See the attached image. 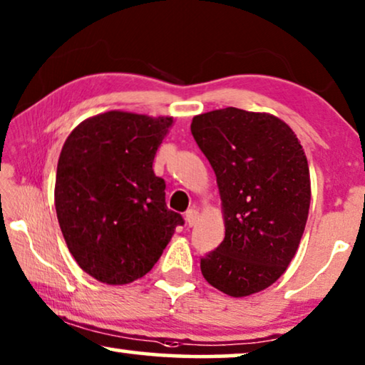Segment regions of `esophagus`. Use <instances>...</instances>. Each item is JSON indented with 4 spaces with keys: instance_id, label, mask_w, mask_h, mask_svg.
<instances>
[{
    "instance_id": "1",
    "label": "esophagus",
    "mask_w": 365,
    "mask_h": 365,
    "mask_svg": "<svg viewBox=\"0 0 365 365\" xmlns=\"http://www.w3.org/2000/svg\"><path fill=\"white\" fill-rule=\"evenodd\" d=\"M184 217H186V224L189 227H192L195 224V220L199 219V212L195 209H189L187 212H186V215H184Z\"/></svg>"
}]
</instances>
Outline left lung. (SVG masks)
<instances>
[{
    "mask_svg": "<svg viewBox=\"0 0 365 365\" xmlns=\"http://www.w3.org/2000/svg\"><path fill=\"white\" fill-rule=\"evenodd\" d=\"M191 133L217 178L225 237L200 258L204 278L229 297L262 292L282 277L308 220L303 146L268 113L227 107L192 118Z\"/></svg>",
    "mask_w": 365,
    "mask_h": 365,
    "instance_id": "obj_1",
    "label": "left lung"
}]
</instances>
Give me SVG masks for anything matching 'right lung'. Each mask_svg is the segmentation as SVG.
<instances>
[{
  "label": "right lung",
  "mask_w": 365,
  "mask_h": 365,
  "mask_svg": "<svg viewBox=\"0 0 365 365\" xmlns=\"http://www.w3.org/2000/svg\"><path fill=\"white\" fill-rule=\"evenodd\" d=\"M171 125V117L107 112L82 121L62 146L57 219L78 267L98 282L145 277L184 224L166 207V182L153 171Z\"/></svg>",
  "instance_id": "obj_1"
}]
</instances>
